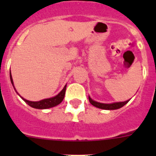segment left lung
<instances>
[{"label": "left lung", "instance_id": "8db88e82", "mask_svg": "<svg viewBox=\"0 0 156 156\" xmlns=\"http://www.w3.org/2000/svg\"><path fill=\"white\" fill-rule=\"evenodd\" d=\"M89 101L92 105L97 107V108H101V109H105V110H114V109H118V108H121L123 105L126 104L129 101V100L126 101H122V102H115L112 103V104H103V103H99L97 101L92 100L90 97H89Z\"/></svg>", "mask_w": 156, "mask_h": 156}]
</instances>
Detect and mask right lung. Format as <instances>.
<instances>
[{
    "label": "right lung",
    "mask_w": 156,
    "mask_h": 156,
    "mask_svg": "<svg viewBox=\"0 0 156 156\" xmlns=\"http://www.w3.org/2000/svg\"><path fill=\"white\" fill-rule=\"evenodd\" d=\"M10 79H11V82H12V85H13V80H12V75H11V73H10ZM14 88H15V87H14ZM15 90H16V89H15ZM66 85L64 87L62 90V91L60 92L58 95H56V96H55V97L53 98H51L44 99V100H41L40 101H30L26 100V99H24L23 98H22L21 96H20V97L24 100L25 102H27L29 105L33 107V108H38V109H44V108H51V107H54V106H56L60 104V103L63 101V99H64L65 94H66Z\"/></svg>",
    "instance_id": "right-lung-1"
}]
</instances>
